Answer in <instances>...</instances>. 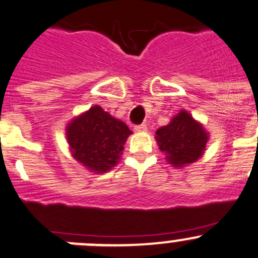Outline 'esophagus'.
<instances>
[{"label": "esophagus", "mask_w": 258, "mask_h": 258, "mask_svg": "<svg viewBox=\"0 0 258 258\" xmlns=\"http://www.w3.org/2000/svg\"><path fill=\"white\" fill-rule=\"evenodd\" d=\"M135 131L136 132H146L147 131V126L146 124H137V126H135Z\"/></svg>", "instance_id": "obj_1"}]
</instances>
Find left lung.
<instances>
[{
    "instance_id": "8db88e82",
    "label": "left lung",
    "mask_w": 258,
    "mask_h": 258,
    "mask_svg": "<svg viewBox=\"0 0 258 258\" xmlns=\"http://www.w3.org/2000/svg\"><path fill=\"white\" fill-rule=\"evenodd\" d=\"M157 145L174 167H184L198 161L206 151L209 132L185 109H180L166 126L157 128Z\"/></svg>"
}]
</instances>
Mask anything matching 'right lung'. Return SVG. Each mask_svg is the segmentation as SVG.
Here are the masks:
<instances>
[{
    "instance_id": "right-lung-1",
    "label": "right lung",
    "mask_w": 258,
    "mask_h": 258,
    "mask_svg": "<svg viewBox=\"0 0 258 258\" xmlns=\"http://www.w3.org/2000/svg\"><path fill=\"white\" fill-rule=\"evenodd\" d=\"M131 134L123 121L98 104L74 117L66 127L72 156L96 174L109 171L118 164L123 145Z\"/></svg>"
}]
</instances>
